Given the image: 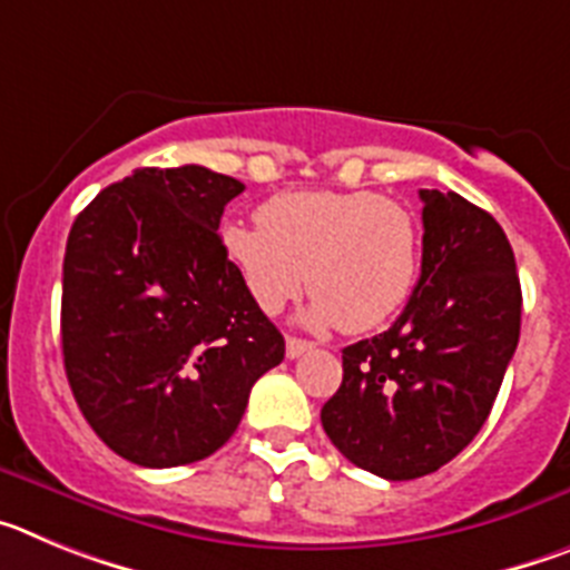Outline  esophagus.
<instances>
[{
    "label": "esophagus",
    "mask_w": 570,
    "mask_h": 570,
    "mask_svg": "<svg viewBox=\"0 0 570 570\" xmlns=\"http://www.w3.org/2000/svg\"><path fill=\"white\" fill-rule=\"evenodd\" d=\"M314 342L308 340H299V336H288L285 340V354H288V360H296V356L308 354V351H314Z\"/></svg>",
    "instance_id": "34e87169"
}]
</instances>
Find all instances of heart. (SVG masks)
Returning <instances> with one entry per match:
<instances>
[{"label":"heart","instance_id":"b5f03b06","mask_svg":"<svg viewBox=\"0 0 570 570\" xmlns=\"http://www.w3.org/2000/svg\"><path fill=\"white\" fill-rule=\"evenodd\" d=\"M223 248L256 308L279 314L308 282L311 328H380L420 279L414 210L376 190H288L259 208V225L230 223Z\"/></svg>","mask_w":570,"mask_h":570}]
</instances>
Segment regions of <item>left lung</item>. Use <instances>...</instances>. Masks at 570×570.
<instances>
[{
  "label": "left lung",
  "instance_id": "8db88e82",
  "mask_svg": "<svg viewBox=\"0 0 570 570\" xmlns=\"http://www.w3.org/2000/svg\"><path fill=\"white\" fill-rule=\"evenodd\" d=\"M422 271L400 320L342 351L322 428L345 460L416 480L480 434L520 342L522 291L505 230L454 190H420Z\"/></svg>",
  "mask_w": 570,
  "mask_h": 570
}]
</instances>
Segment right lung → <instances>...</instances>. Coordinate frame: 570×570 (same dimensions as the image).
Here are the masks:
<instances>
[{"instance_id": "add662e5", "label": "right lung", "mask_w": 570, "mask_h": 570, "mask_svg": "<svg viewBox=\"0 0 570 570\" xmlns=\"http://www.w3.org/2000/svg\"><path fill=\"white\" fill-rule=\"evenodd\" d=\"M245 185L203 165L139 168L77 216L62 265V356L99 440L142 468L230 440L250 387L285 360L216 234Z\"/></svg>"}]
</instances>
